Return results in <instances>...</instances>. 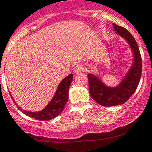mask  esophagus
Instances as JSON below:
<instances>
[{"label":"esophagus","mask_w":152,"mask_h":152,"mask_svg":"<svg viewBox=\"0 0 152 152\" xmlns=\"http://www.w3.org/2000/svg\"><path fill=\"white\" fill-rule=\"evenodd\" d=\"M84 70H85V67L84 66H83L82 64L77 65V66L75 67V69H74V72H75V73L76 74H79L80 73V72H83Z\"/></svg>","instance_id":"obj_1"}]
</instances>
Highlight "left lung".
<instances>
[{
	"instance_id": "obj_1",
	"label": "left lung",
	"mask_w": 152,
	"mask_h": 152,
	"mask_svg": "<svg viewBox=\"0 0 152 152\" xmlns=\"http://www.w3.org/2000/svg\"><path fill=\"white\" fill-rule=\"evenodd\" d=\"M113 25L116 34L128 42L134 57L131 69L115 87L106 86L97 76L88 74L89 93L97 103L104 107L116 106L126 102L137 89L142 73V58L136 40L125 28L115 24Z\"/></svg>"
}]
</instances>
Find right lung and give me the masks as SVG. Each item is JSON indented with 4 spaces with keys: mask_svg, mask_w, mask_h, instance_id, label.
I'll return each instance as SVG.
<instances>
[{
    "mask_svg": "<svg viewBox=\"0 0 152 152\" xmlns=\"http://www.w3.org/2000/svg\"><path fill=\"white\" fill-rule=\"evenodd\" d=\"M72 79H73V75L71 74L60 82L54 96L53 97L51 101L49 102L48 104L42 110L38 111V112L27 111L21 109L20 107H18L16 104L18 110H20L25 115H28L31 118H36L37 120L48 121L52 119V118H55V117H57V115L61 113V112L64 109L65 105L68 102L69 89V87H70L71 83H72ZM10 95H11V94H10ZM13 102H15L14 100Z\"/></svg>",
    "mask_w": 152,
    "mask_h": 152,
    "instance_id": "obj_1",
    "label": "right lung"
}]
</instances>
